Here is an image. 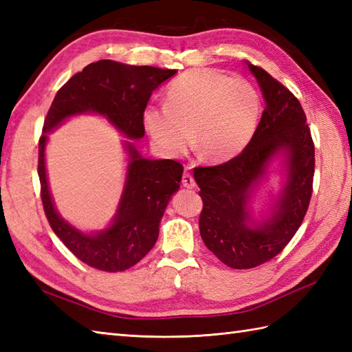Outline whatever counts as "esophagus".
Listing matches in <instances>:
<instances>
[{"instance_id": "esophagus-1", "label": "esophagus", "mask_w": 352, "mask_h": 352, "mask_svg": "<svg viewBox=\"0 0 352 352\" xmlns=\"http://www.w3.org/2000/svg\"><path fill=\"white\" fill-rule=\"evenodd\" d=\"M182 183H183L184 188H188V189H193V188H195V186H197V183H195V178H193L190 172H188V170H186L184 174H183V180H182Z\"/></svg>"}]
</instances>
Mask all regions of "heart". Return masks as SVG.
Returning <instances> with one entry per match:
<instances>
[{
  "label": "heart",
  "instance_id": "1",
  "mask_svg": "<svg viewBox=\"0 0 352 352\" xmlns=\"http://www.w3.org/2000/svg\"><path fill=\"white\" fill-rule=\"evenodd\" d=\"M258 92L250 81L216 69H192L169 85L166 106H148L145 130L164 155H183L195 134L199 155L213 163L236 159L257 130Z\"/></svg>",
  "mask_w": 352,
  "mask_h": 352
}]
</instances>
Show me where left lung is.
<instances>
[{
  "instance_id": "1",
  "label": "left lung",
  "mask_w": 352,
  "mask_h": 352,
  "mask_svg": "<svg viewBox=\"0 0 352 352\" xmlns=\"http://www.w3.org/2000/svg\"><path fill=\"white\" fill-rule=\"evenodd\" d=\"M248 69L265 98L251 142L233 160L193 169L204 204L201 237L233 269L256 267L284 250L302 223L315 175V145L300 101L265 69L251 63ZM278 156L283 162V188L270 214L256 221L249 206L252 193Z\"/></svg>"
}]
</instances>
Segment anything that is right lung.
Listing matches in <instances>:
<instances>
[{
	"mask_svg": "<svg viewBox=\"0 0 352 352\" xmlns=\"http://www.w3.org/2000/svg\"><path fill=\"white\" fill-rule=\"evenodd\" d=\"M175 74V69L98 60L58 89L45 118L37 164L45 214L66 248L100 271H125L151 251L159 237L164 208L180 189L183 166L169 159H145L131 140H125L129 164L115 218L107 228L83 233L58 214L51 198L45 168L48 133L71 116L95 113L106 118L125 138L142 139L145 134L144 111L151 94Z\"/></svg>",
	"mask_w": 352,
	"mask_h": 352,
	"instance_id": "1",
	"label": "right lung"
}]
</instances>
